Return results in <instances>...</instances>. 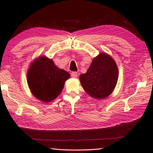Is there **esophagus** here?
Wrapping results in <instances>:
<instances>
[{"mask_svg": "<svg viewBox=\"0 0 153 153\" xmlns=\"http://www.w3.org/2000/svg\"><path fill=\"white\" fill-rule=\"evenodd\" d=\"M78 75V73L76 72H72L71 73V76H72L73 78H76Z\"/></svg>", "mask_w": 153, "mask_h": 153, "instance_id": "1", "label": "esophagus"}]
</instances>
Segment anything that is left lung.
Here are the masks:
<instances>
[{"label": "left lung", "instance_id": "8db88e82", "mask_svg": "<svg viewBox=\"0 0 153 153\" xmlns=\"http://www.w3.org/2000/svg\"><path fill=\"white\" fill-rule=\"evenodd\" d=\"M118 68L110 55L101 53L93 59L87 72L80 74L84 90L91 97L104 99L113 92L118 79Z\"/></svg>", "mask_w": 153, "mask_h": 153}]
</instances>
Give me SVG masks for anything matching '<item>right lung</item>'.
Segmentation results:
<instances>
[{
    "label": "right lung",
    "instance_id": "1",
    "mask_svg": "<svg viewBox=\"0 0 153 153\" xmlns=\"http://www.w3.org/2000/svg\"><path fill=\"white\" fill-rule=\"evenodd\" d=\"M69 77V73L56 67L52 59L44 56L35 59L27 73L31 92L43 102H51L57 98Z\"/></svg>",
    "mask_w": 153,
    "mask_h": 153
}]
</instances>
